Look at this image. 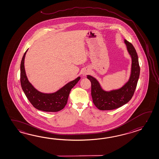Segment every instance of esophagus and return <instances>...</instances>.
I'll use <instances>...</instances> for the list:
<instances>
[{
    "label": "esophagus",
    "mask_w": 159,
    "mask_h": 159,
    "mask_svg": "<svg viewBox=\"0 0 159 159\" xmlns=\"http://www.w3.org/2000/svg\"><path fill=\"white\" fill-rule=\"evenodd\" d=\"M89 72H90V71L89 70H87V69H84V70H83V71H82V75L83 76H84V77H85V76H86V75H88L89 73Z\"/></svg>",
    "instance_id": "obj_1"
}]
</instances>
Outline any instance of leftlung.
Wrapping results in <instances>:
<instances>
[{
  "mask_svg": "<svg viewBox=\"0 0 159 159\" xmlns=\"http://www.w3.org/2000/svg\"><path fill=\"white\" fill-rule=\"evenodd\" d=\"M124 42L131 58V68L129 80L121 88L106 90L96 78L90 75H87V78L91 82L93 101L95 106L101 110H114L125 105L132 98L136 88L140 75L138 56L132 44L125 39Z\"/></svg>",
  "mask_w": 159,
  "mask_h": 159,
  "instance_id": "left-lung-1",
  "label": "left lung"
}]
</instances>
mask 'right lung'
Segmentation results:
<instances>
[{"label": "right lung", "mask_w": 159, "mask_h": 159, "mask_svg": "<svg viewBox=\"0 0 159 159\" xmlns=\"http://www.w3.org/2000/svg\"><path fill=\"white\" fill-rule=\"evenodd\" d=\"M27 51L22 58L20 64L21 86L24 94L34 107L45 112H57L64 108L71 89L81 77H78L70 81L57 91L51 93H44L37 90L27 78L24 67V60Z\"/></svg>", "instance_id": "add662e5"}]
</instances>
